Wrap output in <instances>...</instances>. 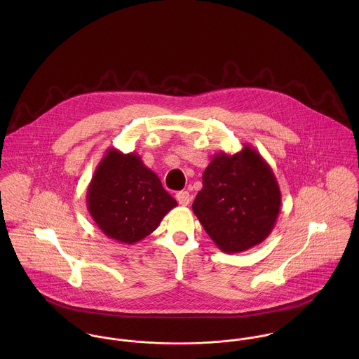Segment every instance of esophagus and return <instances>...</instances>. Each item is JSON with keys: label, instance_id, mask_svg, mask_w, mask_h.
<instances>
[{"label": "esophagus", "instance_id": "1", "mask_svg": "<svg viewBox=\"0 0 359 359\" xmlns=\"http://www.w3.org/2000/svg\"><path fill=\"white\" fill-rule=\"evenodd\" d=\"M175 198H177V202L181 205H189V202H191V195H189V192H187V191L178 192V194L175 195Z\"/></svg>", "mask_w": 359, "mask_h": 359}]
</instances>
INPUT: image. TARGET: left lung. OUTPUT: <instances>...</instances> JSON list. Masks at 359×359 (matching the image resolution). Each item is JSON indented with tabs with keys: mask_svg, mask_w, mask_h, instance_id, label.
<instances>
[{
	"mask_svg": "<svg viewBox=\"0 0 359 359\" xmlns=\"http://www.w3.org/2000/svg\"><path fill=\"white\" fill-rule=\"evenodd\" d=\"M202 180L192 210L219 250L246 252L269 236L282 195L271 165L253 147L215 154Z\"/></svg>",
	"mask_w": 359,
	"mask_h": 359,
	"instance_id": "1",
	"label": "left lung"
}]
</instances>
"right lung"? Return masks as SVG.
<instances>
[{
	"label": "right lung",
	"instance_id": "1",
	"mask_svg": "<svg viewBox=\"0 0 359 359\" xmlns=\"http://www.w3.org/2000/svg\"><path fill=\"white\" fill-rule=\"evenodd\" d=\"M177 201L137 154L109 148L87 189V208L107 238L134 245L151 235Z\"/></svg>",
	"mask_w": 359,
	"mask_h": 359
}]
</instances>
